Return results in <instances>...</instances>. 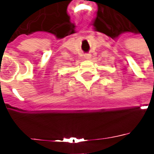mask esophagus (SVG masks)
Wrapping results in <instances>:
<instances>
[{
    "label": "esophagus",
    "instance_id": "34e87169",
    "mask_svg": "<svg viewBox=\"0 0 154 154\" xmlns=\"http://www.w3.org/2000/svg\"><path fill=\"white\" fill-rule=\"evenodd\" d=\"M91 57H92V56H91L90 54H86V55H85V59H86V60L91 59Z\"/></svg>",
    "mask_w": 154,
    "mask_h": 154
}]
</instances>
